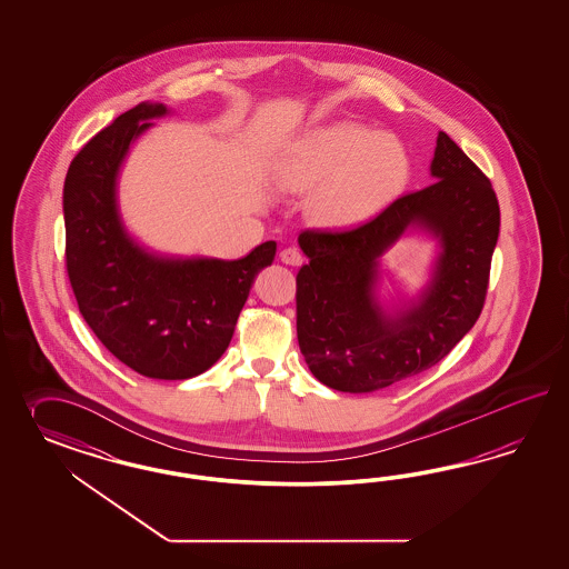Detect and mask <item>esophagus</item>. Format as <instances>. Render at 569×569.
<instances>
[{
  "mask_svg": "<svg viewBox=\"0 0 569 569\" xmlns=\"http://www.w3.org/2000/svg\"><path fill=\"white\" fill-rule=\"evenodd\" d=\"M281 262H286V264H292V267H298V264H302V254L296 250V248H283L281 250Z\"/></svg>",
  "mask_w": 569,
  "mask_h": 569,
  "instance_id": "1",
  "label": "esophagus"
}]
</instances>
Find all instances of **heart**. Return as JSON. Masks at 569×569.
Wrapping results in <instances>:
<instances>
[{
	"mask_svg": "<svg viewBox=\"0 0 569 569\" xmlns=\"http://www.w3.org/2000/svg\"><path fill=\"white\" fill-rule=\"evenodd\" d=\"M277 179L296 193L317 191L312 217L346 227L397 200L411 179V156L397 136L362 122H331L293 141L277 164Z\"/></svg>",
	"mask_w": 569,
	"mask_h": 569,
	"instance_id": "obj_1",
	"label": "heart"
}]
</instances>
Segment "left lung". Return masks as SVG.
Returning <instances> with one entry per match:
<instances>
[{"label":"left lung","instance_id":"1","mask_svg":"<svg viewBox=\"0 0 569 569\" xmlns=\"http://www.w3.org/2000/svg\"><path fill=\"white\" fill-rule=\"evenodd\" d=\"M423 190L345 231H302L309 262L296 276V331L310 373L328 388L365 395L442 361L482 312L499 240L492 183L438 133ZM439 241L425 290L388 310L378 300L380 257L407 231Z\"/></svg>","mask_w":569,"mask_h":569}]
</instances>
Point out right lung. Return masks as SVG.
<instances>
[{
    "instance_id": "right-lung-1",
    "label": "right lung",
    "mask_w": 569,
    "mask_h": 569,
    "mask_svg": "<svg viewBox=\"0 0 569 569\" xmlns=\"http://www.w3.org/2000/svg\"><path fill=\"white\" fill-rule=\"evenodd\" d=\"M164 103L141 102L89 139L64 181L67 271L87 326L119 361L152 379H190L223 357L262 267L264 241L238 260L167 257L122 223L119 174Z\"/></svg>"
}]
</instances>
